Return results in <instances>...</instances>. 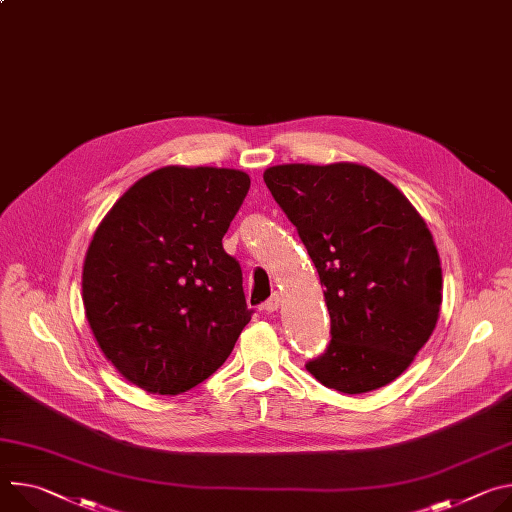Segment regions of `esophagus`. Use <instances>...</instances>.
I'll return each mask as SVG.
<instances>
[{
	"label": "esophagus",
	"mask_w": 512,
	"mask_h": 512,
	"mask_svg": "<svg viewBox=\"0 0 512 512\" xmlns=\"http://www.w3.org/2000/svg\"><path fill=\"white\" fill-rule=\"evenodd\" d=\"M280 302H282L280 294L273 292V294H271V298H269V300L263 304V310H265V312H275L277 308H280Z\"/></svg>",
	"instance_id": "obj_1"
}]
</instances>
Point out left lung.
<instances>
[{"instance_id":"1","label":"left lung","mask_w":512,"mask_h":512,"mask_svg":"<svg viewBox=\"0 0 512 512\" xmlns=\"http://www.w3.org/2000/svg\"><path fill=\"white\" fill-rule=\"evenodd\" d=\"M318 271L331 343L306 369L343 394L378 390L435 331L443 275L427 222L386 177L357 163L263 173Z\"/></svg>"}]
</instances>
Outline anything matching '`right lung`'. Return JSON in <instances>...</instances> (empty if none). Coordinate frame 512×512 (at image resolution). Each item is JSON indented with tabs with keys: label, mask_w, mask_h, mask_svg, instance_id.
Instances as JSON below:
<instances>
[{
	"label": "right lung",
	"mask_w": 512,
	"mask_h": 512,
	"mask_svg": "<svg viewBox=\"0 0 512 512\" xmlns=\"http://www.w3.org/2000/svg\"><path fill=\"white\" fill-rule=\"evenodd\" d=\"M251 179L239 169L161 167L112 206L83 263L100 349L151 394L210 378L251 320L243 271L222 249Z\"/></svg>",
	"instance_id": "right-lung-1"
}]
</instances>
